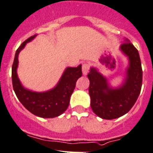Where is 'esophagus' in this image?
I'll return each instance as SVG.
<instances>
[{
  "label": "esophagus",
  "mask_w": 153,
  "mask_h": 153,
  "mask_svg": "<svg viewBox=\"0 0 153 153\" xmlns=\"http://www.w3.org/2000/svg\"><path fill=\"white\" fill-rule=\"evenodd\" d=\"M90 69V65L88 63H84L82 65V72H83V75H86L88 74V71Z\"/></svg>",
  "instance_id": "34e87169"
}]
</instances>
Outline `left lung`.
Returning <instances> with one entry per match:
<instances>
[{
	"label": "left lung",
	"instance_id": "8db88e82",
	"mask_svg": "<svg viewBox=\"0 0 153 153\" xmlns=\"http://www.w3.org/2000/svg\"><path fill=\"white\" fill-rule=\"evenodd\" d=\"M120 48L130 60L127 78L121 88H109L105 78L96 68H91L88 75L90 80L91 109L97 115L103 119L119 118L129 112L141 91L143 70L138 51L128 40Z\"/></svg>",
	"mask_w": 153,
	"mask_h": 153
}]
</instances>
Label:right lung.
I'll return each instance as SVG.
<instances>
[{
	"label": "right lung",
	"mask_w": 153,
	"mask_h": 153,
	"mask_svg": "<svg viewBox=\"0 0 153 153\" xmlns=\"http://www.w3.org/2000/svg\"><path fill=\"white\" fill-rule=\"evenodd\" d=\"M35 36L36 35L25 40L16 50L12 66L13 88L19 100L30 112L41 118H54L63 113L68 108L77 80L82 75L81 65L76 68H67L56 87L49 91L37 93L24 88L16 73L18 56L26 43Z\"/></svg>",
	"instance_id": "add662e5"
}]
</instances>
